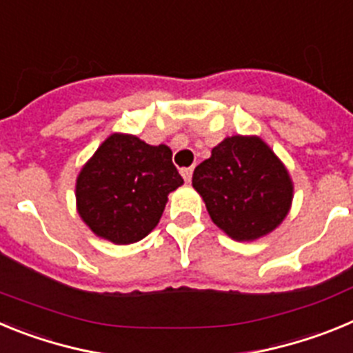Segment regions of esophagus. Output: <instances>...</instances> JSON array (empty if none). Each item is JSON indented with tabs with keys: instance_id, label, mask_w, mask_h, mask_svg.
<instances>
[{
	"instance_id": "obj_1",
	"label": "esophagus",
	"mask_w": 353,
	"mask_h": 353,
	"mask_svg": "<svg viewBox=\"0 0 353 353\" xmlns=\"http://www.w3.org/2000/svg\"><path fill=\"white\" fill-rule=\"evenodd\" d=\"M192 168H183L182 170V176H183V180H185V182H191V179H192Z\"/></svg>"
}]
</instances>
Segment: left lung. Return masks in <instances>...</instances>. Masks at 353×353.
Masks as SVG:
<instances>
[{"mask_svg":"<svg viewBox=\"0 0 353 353\" xmlns=\"http://www.w3.org/2000/svg\"><path fill=\"white\" fill-rule=\"evenodd\" d=\"M192 187L214 224L239 242L276 230L288 215L293 183L270 146L258 136H232L196 166Z\"/></svg>","mask_w":353,"mask_h":353,"instance_id":"obj_1","label":"left lung"}]
</instances>
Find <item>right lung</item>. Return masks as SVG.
I'll list each match as a JSON object with an SVG mask.
<instances>
[{"instance_id": "obj_1", "label": "right lung", "mask_w": 353, "mask_h": 353, "mask_svg": "<svg viewBox=\"0 0 353 353\" xmlns=\"http://www.w3.org/2000/svg\"><path fill=\"white\" fill-rule=\"evenodd\" d=\"M166 145L111 134L81 170L77 212L86 226L113 244L145 239L161 219L168 194L183 183Z\"/></svg>"}]
</instances>
